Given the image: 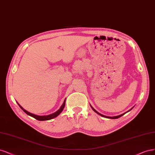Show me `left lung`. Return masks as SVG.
<instances>
[{
	"label": "left lung",
	"instance_id": "left-lung-1",
	"mask_svg": "<svg viewBox=\"0 0 155 155\" xmlns=\"http://www.w3.org/2000/svg\"><path fill=\"white\" fill-rule=\"evenodd\" d=\"M90 106H91V107L92 108V109H93V110L94 111V112H95V113H97L98 114H99V115H101V116H102V117H105V118H112V119H116V118H119V117H122V116H123L124 115V114H125V113H124V114H120V115H118V116H115V117H107V116H105V115H103V114H101V113H98V111H97L96 110H95V109H94L92 106H91V105H90ZM133 107H132L131 109H130V110H129V111H131V109H133Z\"/></svg>",
	"mask_w": 155,
	"mask_h": 155
}]
</instances>
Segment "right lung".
<instances>
[{"label":"right lung","instance_id":"obj_1","mask_svg":"<svg viewBox=\"0 0 155 155\" xmlns=\"http://www.w3.org/2000/svg\"><path fill=\"white\" fill-rule=\"evenodd\" d=\"M17 104H18V106H20V107H21L22 109V110L28 114V115H29L30 117H32L35 118V119L38 120L44 121V120H51V119H53L54 118H55L57 116H58L59 114L62 113V111H63V109H64V108L65 107V104H66V98H65L62 105L61 106V107L59 108L58 110H57L56 112H54V113H53L52 114H48V115H44V116H39V115H37V114H34L33 113H29L28 111L25 110V109L21 106H20L18 102H17Z\"/></svg>","mask_w":155,"mask_h":155}]
</instances>
